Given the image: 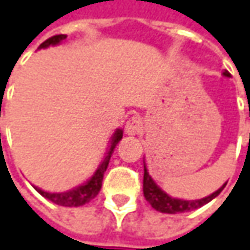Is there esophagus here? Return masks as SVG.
Segmentation results:
<instances>
[{
    "instance_id": "1",
    "label": "esophagus",
    "mask_w": 250,
    "mask_h": 250,
    "mask_svg": "<svg viewBox=\"0 0 250 250\" xmlns=\"http://www.w3.org/2000/svg\"><path fill=\"white\" fill-rule=\"evenodd\" d=\"M125 134L128 136H137L143 131V120L140 119L139 116H134L131 119H128V122L125 123Z\"/></svg>"
}]
</instances>
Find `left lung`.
I'll use <instances>...</instances> for the list:
<instances>
[{"label": "left lung", "mask_w": 250, "mask_h": 250, "mask_svg": "<svg viewBox=\"0 0 250 250\" xmlns=\"http://www.w3.org/2000/svg\"><path fill=\"white\" fill-rule=\"evenodd\" d=\"M224 76L230 78V73L225 70L222 73ZM250 116V113H249ZM227 184H224L218 191H215L213 194L205 197V198L201 199H192V201H187V199H178L169 197L167 192H164L157 184L154 183V180L150 177L148 174V169L144 164V178H143V192H144V197L148 201V204L157 209L160 212L164 213H181V212H189V211H194V209H198L202 205L211 202L215 197H218L221 194V191L225 188Z\"/></svg>", "instance_id": "obj_1"}]
</instances>
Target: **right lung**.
<instances>
[{
  "instance_id": "right-lung-1",
  "label": "right lung",
  "mask_w": 250,
  "mask_h": 250,
  "mask_svg": "<svg viewBox=\"0 0 250 250\" xmlns=\"http://www.w3.org/2000/svg\"><path fill=\"white\" fill-rule=\"evenodd\" d=\"M63 39H66V35H55V37L46 39L43 43H41L39 45V49L48 48L51 45H58ZM122 139H123V130L122 128H117L114 131V134L111 136L110 146H109V150L106 153V157L100 163L99 168L96 169V172L92 175V178L87 180L84 184H82V185L73 188V189H70V191H66V192H48V191H43V189H41L38 187H34V188L37 189L42 197H45L46 199L52 201L53 204L61 205V207H82V205L87 204L89 201H92L99 194V191L102 188L103 175H104V171L107 169L111 154H113L116 146L119 144V141Z\"/></svg>"
}]
</instances>
